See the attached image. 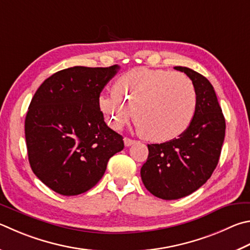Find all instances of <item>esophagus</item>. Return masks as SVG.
Listing matches in <instances>:
<instances>
[{
	"label": "esophagus",
	"mask_w": 250,
	"mask_h": 250,
	"mask_svg": "<svg viewBox=\"0 0 250 250\" xmlns=\"http://www.w3.org/2000/svg\"><path fill=\"white\" fill-rule=\"evenodd\" d=\"M124 142H125V146H131V145L135 143V141H134V140H131V139H129V138H125V139H124Z\"/></svg>",
	"instance_id": "34e87169"
}]
</instances>
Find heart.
<instances>
[{
  "mask_svg": "<svg viewBox=\"0 0 250 250\" xmlns=\"http://www.w3.org/2000/svg\"><path fill=\"white\" fill-rule=\"evenodd\" d=\"M98 104L112 129L120 130L134 112L144 137L164 142L187 130L197 95L191 80L184 74L138 67L122 74L113 92L102 94Z\"/></svg>",
  "mask_w": 250,
  "mask_h": 250,
  "instance_id": "b5f03b06",
  "label": "heart"
}]
</instances>
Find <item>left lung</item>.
Segmentation results:
<instances>
[{
	"instance_id": "1",
	"label": "left lung",
	"mask_w": 250,
	"mask_h": 250,
	"mask_svg": "<svg viewBox=\"0 0 250 250\" xmlns=\"http://www.w3.org/2000/svg\"><path fill=\"white\" fill-rule=\"evenodd\" d=\"M192 81L197 106L189 126L178 139L148 144L141 178L153 196L176 200L191 194L210 178L219 163L225 137V119L207 78L189 67L175 66Z\"/></svg>"
}]
</instances>
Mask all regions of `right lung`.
<instances>
[{
    "mask_svg": "<svg viewBox=\"0 0 250 250\" xmlns=\"http://www.w3.org/2000/svg\"><path fill=\"white\" fill-rule=\"evenodd\" d=\"M120 67L73 66L50 76L35 93L25 119L34 174L62 196L93 188L124 138L104 120L98 98Z\"/></svg>",
    "mask_w": 250,
    "mask_h": 250,
    "instance_id": "add662e5",
    "label": "right lung"
}]
</instances>
